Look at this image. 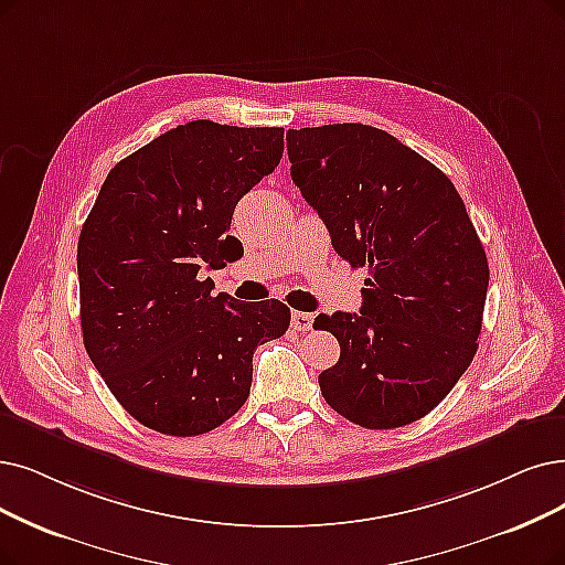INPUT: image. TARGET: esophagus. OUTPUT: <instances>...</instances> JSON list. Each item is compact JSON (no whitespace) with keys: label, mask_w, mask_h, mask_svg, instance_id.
<instances>
[{"label":"esophagus","mask_w":565,"mask_h":565,"mask_svg":"<svg viewBox=\"0 0 565 565\" xmlns=\"http://www.w3.org/2000/svg\"><path fill=\"white\" fill-rule=\"evenodd\" d=\"M312 322H315V318L310 312H291V329H297V331H310L312 329Z\"/></svg>","instance_id":"34e87169"}]
</instances>
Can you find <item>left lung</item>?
<instances>
[{
	"instance_id": "1",
	"label": "left lung",
	"mask_w": 565,
	"mask_h": 565,
	"mask_svg": "<svg viewBox=\"0 0 565 565\" xmlns=\"http://www.w3.org/2000/svg\"><path fill=\"white\" fill-rule=\"evenodd\" d=\"M287 154L333 250L369 274L359 312L312 324L341 345L322 396L366 428L417 422L478 352L489 264L463 201L438 167L369 125L289 129Z\"/></svg>"
}]
</instances>
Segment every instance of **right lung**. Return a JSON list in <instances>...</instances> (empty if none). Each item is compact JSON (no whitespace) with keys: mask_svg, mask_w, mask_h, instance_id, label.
Returning <instances> with one entry per match:
<instances>
[{"mask_svg":"<svg viewBox=\"0 0 565 565\" xmlns=\"http://www.w3.org/2000/svg\"><path fill=\"white\" fill-rule=\"evenodd\" d=\"M282 127L178 125L106 175L78 238L81 329L110 394L143 426L201 436L250 396L257 345L289 308L213 297L243 194L280 164Z\"/></svg>","mask_w":565,"mask_h":565,"instance_id":"add662e5","label":"right lung"}]
</instances>
